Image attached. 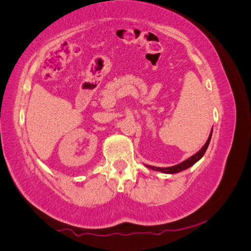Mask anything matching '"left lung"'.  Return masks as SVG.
I'll return each mask as SVG.
<instances>
[{
	"mask_svg": "<svg viewBox=\"0 0 251 251\" xmlns=\"http://www.w3.org/2000/svg\"><path fill=\"white\" fill-rule=\"evenodd\" d=\"M211 135H212V130L209 134V137L206 141V143L204 144L203 148L198 151V153H196L195 155H193L192 157H189L188 159H186L185 161L181 162L177 165H174V166H170V168H156V166H151V165H147L149 169H151L154 171H157V172H161V173H164V174H176V173H179V172H182L184 171L188 168H191L192 165H194L197 161H199L200 159L203 157V155L205 154V151H206L207 148H208V144L210 142V138H211Z\"/></svg>",
	"mask_w": 251,
	"mask_h": 251,
	"instance_id": "left-lung-1",
	"label": "left lung"
}]
</instances>
